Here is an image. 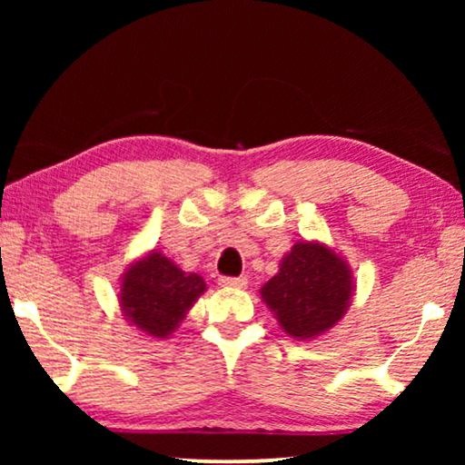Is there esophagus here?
Masks as SVG:
<instances>
[{
    "instance_id": "34e87169",
    "label": "esophagus",
    "mask_w": 465,
    "mask_h": 465,
    "mask_svg": "<svg viewBox=\"0 0 465 465\" xmlns=\"http://www.w3.org/2000/svg\"><path fill=\"white\" fill-rule=\"evenodd\" d=\"M220 285H224V288L243 290L247 285V277H220Z\"/></svg>"
}]
</instances>
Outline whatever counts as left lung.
Wrapping results in <instances>:
<instances>
[{
	"label": "left lung",
	"mask_w": 465,
	"mask_h": 465,
	"mask_svg": "<svg viewBox=\"0 0 465 465\" xmlns=\"http://www.w3.org/2000/svg\"><path fill=\"white\" fill-rule=\"evenodd\" d=\"M355 283L347 260L320 241H296L260 296L292 339L326 334L351 307Z\"/></svg>",
	"instance_id": "1"
}]
</instances>
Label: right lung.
Listing matches in <instances>:
<instances>
[{"instance_id": "obj_1", "label": "right lung", "mask_w": 465, "mask_h": 465, "mask_svg": "<svg viewBox=\"0 0 465 465\" xmlns=\"http://www.w3.org/2000/svg\"><path fill=\"white\" fill-rule=\"evenodd\" d=\"M205 290L201 275L182 271L164 253L152 250L123 272L118 302L124 320L139 332L169 339Z\"/></svg>"}]
</instances>
